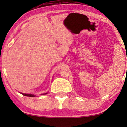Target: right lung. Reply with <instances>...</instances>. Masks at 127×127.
Segmentation results:
<instances>
[{
  "instance_id": "obj_1",
  "label": "right lung",
  "mask_w": 127,
  "mask_h": 127,
  "mask_svg": "<svg viewBox=\"0 0 127 127\" xmlns=\"http://www.w3.org/2000/svg\"><path fill=\"white\" fill-rule=\"evenodd\" d=\"M22 95H25V96H30V97H34V96H35V95H32V94H22V93H21ZM47 93H46L45 94H46Z\"/></svg>"
}]
</instances>
